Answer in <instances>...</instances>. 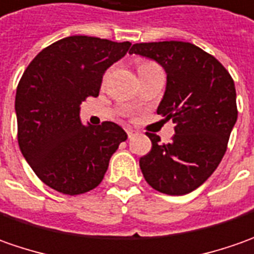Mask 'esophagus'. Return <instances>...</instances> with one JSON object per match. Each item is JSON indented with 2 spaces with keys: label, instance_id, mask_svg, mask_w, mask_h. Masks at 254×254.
Instances as JSON below:
<instances>
[{
  "label": "esophagus",
  "instance_id": "1",
  "mask_svg": "<svg viewBox=\"0 0 254 254\" xmlns=\"http://www.w3.org/2000/svg\"><path fill=\"white\" fill-rule=\"evenodd\" d=\"M127 137H133L135 135H137V130H135L133 127H127Z\"/></svg>",
  "mask_w": 254,
  "mask_h": 254
}]
</instances>
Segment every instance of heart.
Returning a JSON list of instances; mask_svg holds the SVG:
<instances>
[{"mask_svg":"<svg viewBox=\"0 0 254 254\" xmlns=\"http://www.w3.org/2000/svg\"><path fill=\"white\" fill-rule=\"evenodd\" d=\"M154 63L152 62H147V60H140V62H137V71H140V70H143L146 67L149 66H153Z\"/></svg>","mask_w":254,"mask_h":254,"instance_id":"heart-1","label":"heart"}]
</instances>
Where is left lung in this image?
<instances>
[{
	"mask_svg": "<svg viewBox=\"0 0 254 254\" xmlns=\"http://www.w3.org/2000/svg\"><path fill=\"white\" fill-rule=\"evenodd\" d=\"M129 53L156 60L166 70L157 114L176 124L170 143L146 133L152 150L140 157V170L159 192L188 194L209 179L226 152L238 119L233 78L212 55L188 42L135 43Z\"/></svg>",
	"mask_w": 254,
	"mask_h": 254,
	"instance_id": "left-lung-1",
	"label": "left lung"
}]
</instances>
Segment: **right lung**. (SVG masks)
<instances>
[{
    "mask_svg": "<svg viewBox=\"0 0 254 254\" xmlns=\"http://www.w3.org/2000/svg\"><path fill=\"white\" fill-rule=\"evenodd\" d=\"M129 48V42L68 36L38 53L19 80V149L35 174L62 194L78 195L97 187L111 156L127 140V132L110 121L84 127L80 104L98 97L105 70Z\"/></svg>",
    "mask_w": 254,
    "mask_h": 254,
    "instance_id": "obj_1",
    "label": "right lung"
}]
</instances>
